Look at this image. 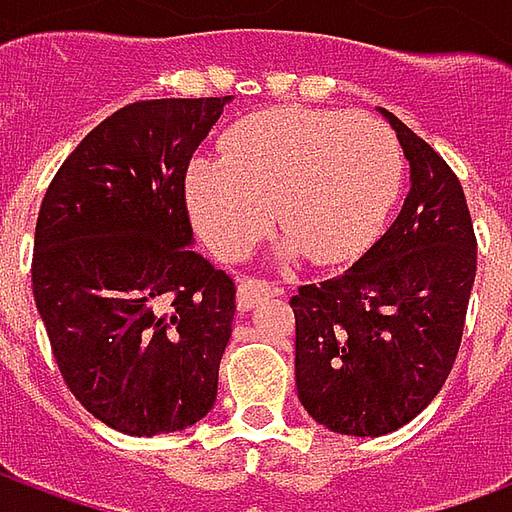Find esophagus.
Returning a JSON list of instances; mask_svg holds the SVG:
<instances>
[{
    "label": "esophagus",
    "mask_w": 512,
    "mask_h": 512,
    "mask_svg": "<svg viewBox=\"0 0 512 512\" xmlns=\"http://www.w3.org/2000/svg\"><path fill=\"white\" fill-rule=\"evenodd\" d=\"M274 293H279V288L268 285L266 279H238V310L249 312L255 304H260V301L268 299V296H274Z\"/></svg>",
    "instance_id": "1"
}]
</instances>
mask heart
<instances>
[{
  "mask_svg": "<svg viewBox=\"0 0 512 512\" xmlns=\"http://www.w3.org/2000/svg\"><path fill=\"white\" fill-rule=\"evenodd\" d=\"M403 183V153L378 120L282 106L244 117L222 136V158L186 175L191 219L216 255L235 257L268 227L285 255L343 263L376 235Z\"/></svg>",
  "mask_w": 512,
  "mask_h": 512,
  "instance_id": "1",
  "label": "heart"
}]
</instances>
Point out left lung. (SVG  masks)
<instances>
[{
    "instance_id": "left-lung-1",
    "label": "left lung",
    "mask_w": 512,
    "mask_h": 512,
    "mask_svg": "<svg viewBox=\"0 0 512 512\" xmlns=\"http://www.w3.org/2000/svg\"><path fill=\"white\" fill-rule=\"evenodd\" d=\"M378 112L408 161L406 202L354 266L290 299L301 406L343 436L392 433L439 395L477 271L461 180L406 123Z\"/></svg>"
}]
</instances>
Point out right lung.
Returning <instances> with one entry per match:
<instances>
[{"label": "right lung", "instance_id": "add662e5", "mask_svg": "<svg viewBox=\"0 0 512 512\" xmlns=\"http://www.w3.org/2000/svg\"><path fill=\"white\" fill-rule=\"evenodd\" d=\"M233 95L128 104L84 136L43 197L32 293L65 384L128 436L216 403L235 285L197 255L186 169Z\"/></svg>", "mask_w": 512, "mask_h": 512}]
</instances>
